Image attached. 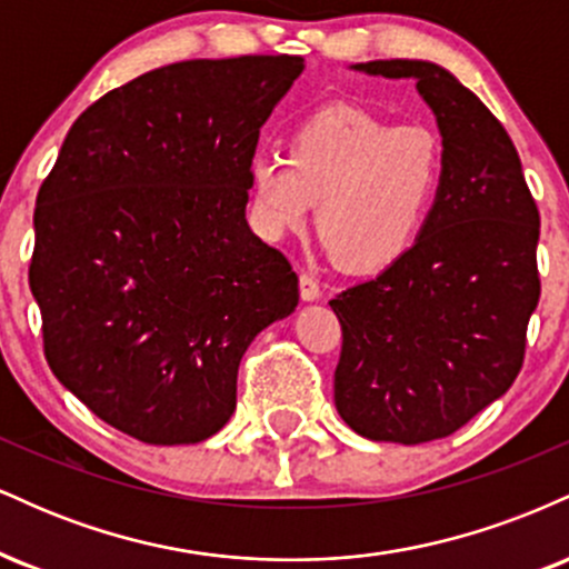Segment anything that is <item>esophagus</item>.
Listing matches in <instances>:
<instances>
[{"label":"esophagus","instance_id":"esophagus-1","mask_svg":"<svg viewBox=\"0 0 569 569\" xmlns=\"http://www.w3.org/2000/svg\"><path fill=\"white\" fill-rule=\"evenodd\" d=\"M299 293H302L305 302H316L321 297V286H318V280L310 272H299Z\"/></svg>","mask_w":569,"mask_h":569}]
</instances>
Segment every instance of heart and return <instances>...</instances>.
<instances>
[{
  "label": "heart",
  "mask_w": 569,
  "mask_h": 569,
  "mask_svg": "<svg viewBox=\"0 0 569 569\" xmlns=\"http://www.w3.org/2000/svg\"><path fill=\"white\" fill-rule=\"evenodd\" d=\"M443 184L441 141L420 126H393L369 109L329 103L289 136V158L248 162L259 232H299L316 206L326 251L348 272L401 262L426 230Z\"/></svg>",
  "instance_id": "obj_1"
}]
</instances>
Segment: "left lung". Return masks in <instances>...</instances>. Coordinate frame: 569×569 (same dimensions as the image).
<instances>
[{
  "mask_svg": "<svg viewBox=\"0 0 569 569\" xmlns=\"http://www.w3.org/2000/svg\"><path fill=\"white\" fill-rule=\"evenodd\" d=\"M433 109L443 184L415 248L367 283L331 299L342 326L335 403L371 441L452 436L511 388L540 299V213L511 136L447 69L369 61Z\"/></svg>",
  "mask_w": 569,
  "mask_h": 569,
  "instance_id": "1",
  "label": "left lung"
}]
</instances>
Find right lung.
Here are the masks:
<instances>
[{
  "instance_id": "obj_1",
  "label": "right lung",
  "mask_w": 569,
  "mask_h": 569,
  "mask_svg": "<svg viewBox=\"0 0 569 569\" xmlns=\"http://www.w3.org/2000/svg\"><path fill=\"white\" fill-rule=\"evenodd\" d=\"M299 56L152 69L71 126L34 208L29 286L53 375L143 443H198L234 411L240 358L299 302L246 221L259 130Z\"/></svg>"
}]
</instances>
